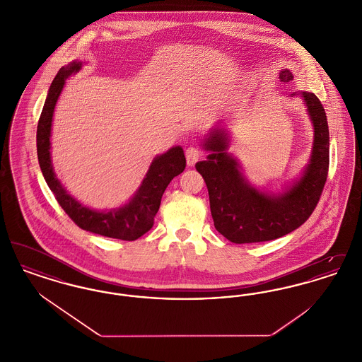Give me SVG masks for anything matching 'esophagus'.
Returning <instances> with one entry per match:
<instances>
[{
	"instance_id": "1",
	"label": "esophagus",
	"mask_w": 362,
	"mask_h": 362,
	"mask_svg": "<svg viewBox=\"0 0 362 362\" xmlns=\"http://www.w3.org/2000/svg\"><path fill=\"white\" fill-rule=\"evenodd\" d=\"M201 151L198 149V148H189L187 151H186V160H187V165L191 167V165H194L199 158H201Z\"/></svg>"
}]
</instances>
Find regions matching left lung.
Instances as JSON below:
<instances>
[{"label": "left lung", "instance_id": "1", "mask_svg": "<svg viewBox=\"0 0 362 362\" xmlns=\"http://www.w3.org/2000/svg\"><path fill=\"white\" fill-rule=\"evenodd\" d=\"M279 80L289 84L292 71L282 69ZM307 108L313 142L308 164L303 173L282 191H264L254 186L243 173L238 157L229 151L230 133L216 126L202 138L206 160L195 164L206 183L210 211L216 229L236 244L278 239L304 224L319 202L328 173L329 133L327 117L320 100L307 90L293 92Z\"/></svg>", "mask_w": 362, "mask_h": 362}]
</instances>
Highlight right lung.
I'll return each instance as SVG.
<instances>
[{
	"mask_svg": "<svg viewBox=\"0 0 362 362\" xmlns=\"http://www.w3.org/2000/svg\"><path fill=\"white\" fill-rule=\"evenodd\" d=\"M83 61H71L62 66L49 88V93L43 105L36 130L37 160L47 186L55 199L66 211L70 218L81 229L119 240H137L152 226L156 213L158 211L161 197L175 176L186 168V157L182 146H173L165 153L156 156L141 186L134 195L119 207L96 210L83 205L69 191L64 187L54 173L52 161V126L54 110L62 93L66 78L83 68Z\"/></svg>",
	"mask_w": 362,
	"mask_h": 362,
	"instance_id": "right-lung-1",
	"label": "right lung"
}]
</instances>
